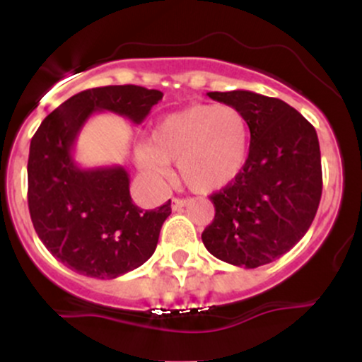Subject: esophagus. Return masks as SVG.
Masks as SVG:
<instances>
[{"label": "esophagus", "mask_w": 362, "mask_h": 362, "mask_svg": "<svg viewBox=\"0 0 362 362\" xmlns=\"http://www.w3.org/2000/svg\"><path fill=\"white\" fill-rule=\"evenodd\" d=\"M187 202H189V201H185V199H172V207H173V209H182V207H184V206H187Z\"/></svg>", "instance_id": "34e87169"}]
</instances>
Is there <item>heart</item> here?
<instances>
[{"label":"heart","mask_w":362,"mask_h":362,"mask_svg":"<svg viewBox=\"0 0 362 362\" xmlns=\"http://www.w3.org/2000/svg\"><path fill=\"white\" fill-rule=\"evenodd\" d=\"M248 144L250 126L242 110L228 103H194L158 120L148 144L136 149V161L158 185L170 178L168 163H177L190 190L213 194L240 177Z\"/></svg>","instance_id":"1"}]
</instances>
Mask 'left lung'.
<instances>
[{"label":"left lung","mask_w":362,"mask_h":362,"mask_svg":"<svg viewBox=\"0 0 362 362\" xmlns=\"http://www.w3.org/2000/svg\"><path fill=\"white\" fill-rule=\"evenodd\" d=\"M207 97L247 115L250 149L233 184L211 195L216 214L202 243L216 259L255 269L305 236L322 197V160L315 127L279 98L248 90Z\"/></svg>","instance_id":"1"}]
</instances>
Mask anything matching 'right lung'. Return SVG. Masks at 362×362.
<instances>
[{"mask_svg": "<svg viewBox=\"0 0 362 362\" xmlns=\"http://www.w3.org/2000/svg\"><path fill=\"white\" fill-rule=\"evenodd\" d=\"M161 98L160 90L136 85L80 91L51 112L32 138L27 167L32 223L45 248L71 271L115 279L155 253L172 213L170 201L143 211L129 194L126 168H80L73 151L95 112H114L141 124Z\"/></svg>", "mask_w": 362, "mask_h": 362, "instance_id": "add662e5", "label": "right lung"}]
</instances>
